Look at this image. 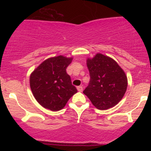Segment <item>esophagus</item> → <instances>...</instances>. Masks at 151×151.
Listing matches in <instances>:
<instances>
[{"instance_id": "34e87169", "label": "esophagus", "mask_w": 151, "mask_h": 151, "mask_svg": "<svg viewBox=\"0 0 151 151\" xmlns=\"http://www.w3.org/2000/svg\"><path fill=\"white\" fill-rule=\"evenodd\" d=\"M83 87H82V86L77 87V91H78L79 92H82V91H83Z\"/></svg>"}]
</instances>
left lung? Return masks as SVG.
<instances>
[{
    "label": "left lung",
    "mask_w": 151,
    "mask_h": 151,
    "mask_svg": "<svg viewBox=\"0 0 151 151\" xmlns=\"http://www.w3.org/2000/svg\"><path fill=\"white\" fill-rule=\"evenodd\" d=\"M87 66L91 80L83 93L97 109L113 107L122 99L127 89L124 71L114 59L101 53L87 59Z\"/></svg>",
    "instance_id": "obj_1"
}]
</instances>
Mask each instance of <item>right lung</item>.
Listing matches in <instances>:
<instances>
[{"instance_id":"add662e5","label":"right lung","mask_w":151,"mask_h":151,"mask_svg":"<svg viewBox=\"0 0 151 151\" xmlns=\"http://www.w3.org/2000/svg\"><path fill=\"white\" fill-rule=\"evenodd\" d=\"M73 58L63 55L50 58L42 62L30 76L32 93L39 104L52 111H59L77 92L71 84L66 68Z\"/></svg>"}]
</instances>
